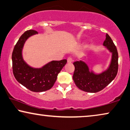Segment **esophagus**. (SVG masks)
I'll use <instances>...</instances> for the list:
<instances>
[{
    "instance_id": "34e87169",
    "label": "esophagus",
    "mask_w": 130,
    "mask_h": 130,
    "mask_svg": "<svg viewBox=\"0 0 130 130\" xmlns=\"http://www.w3.org/2000/svg\"><path fill=\"white\" fill-rule=\"evenodd\" d=\"M73 58L72 57H69L68 59H67V62L68 63H71V62H73Z\"/></svg>"
}]
</instances>
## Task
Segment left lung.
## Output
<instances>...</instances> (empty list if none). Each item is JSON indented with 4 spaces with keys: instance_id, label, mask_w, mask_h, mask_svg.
I'll return each mask as SVG.
<instances>
[{
    "instance_id": "8db88e82",
    "label": "left lung",
    "mask_w": 130,
    "mask_h": 130,
    "mask_svg": "<svg viewBox=\"0 0 130 130\" xmlns=\"http://www.w3.org/2000/svg\"><path fill=\"white\" fill-rule=\"evenodd\" d=\"M110 52L112 59L110 67L106 71L100 74L90 72L87 65L82 61L73 63L75 70L73 79L77 87L83 91L88 93H97L108 86L117 76L118 69V54L117 49L108 34L103 43Z\"/></svg>"
}]
</instances>
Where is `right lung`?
I'll use <instances>...</instances> for the list:
<instances>
[{
  "label": "right lung",
  "instance_id": "add662e5",
  "mask_svg": "<svg viewBox=\"0 0 130 130\" xmlns=\"http://www.w3.org/2000/svg\"><path fill=\"white\" fill-rule=\"evenodd\" d=\"M37 31L29 30L19 39L12 53V69L15 78L24 87L33 92H42L49 90L57 80V75L67 63V60L52 61L42 68L30 67L22 57V48L26 40Z\"/></svg>",
  "mask_w": 130,
  "mask_h": 130
}]
</instances>
